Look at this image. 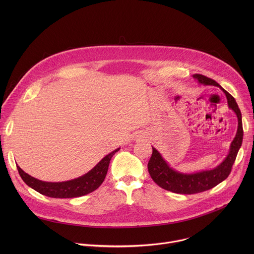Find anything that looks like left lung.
I'll return each mask as SVG.
<instances>
[{
  "instance_id": "8db88e82",
  "label": "left lung",
  "mask_w": 254,
  "mask_h": 254,
  "mask_svg": "<svg viewBox=\"0 0 254 254\" xmlns=\"http://www.w3.org/2000/svg\"><path fill=\"white\" fill-rule=\"evenodd\" d=\"M193 77L197 79L200 84L215 85L223 90L227 97L229 108H231L237 116L238 127L236 135L230 144L228 156L220 165L212 170H206L194 174L180 173L170 168L161 154L155 148H153V154L148 164V170L152 179L161 188L177 194H196L212 189L213 187L220 184L229 176L243 139L241 113L234 97L223 89L215 80L207 76L202 74H194Z\"/></svg>"
}]
</instances>
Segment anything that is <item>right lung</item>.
Instances as JSON below:
<instances>
[{
    "label": "right lung",
    "instance_id": "right-lung-1",
    "mask_svg": "<svg viewBox=\"0 0 254 254\" xmlns=\"http://www.w3.org/2000/svg\"><path fill=\"white\" fill-rule=\"evenodd\" d=\"M120 151V148L106 155L93 169L85 175L66 182H44L25 173L19 166L17 169L24 182L42 195L52 198H74L84 196L96 190L104 181L108 166L113 156Z\"/></svg>",
    "mask_w": 254,
    "mask_h": 254
}]
</instances>
